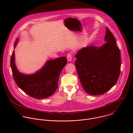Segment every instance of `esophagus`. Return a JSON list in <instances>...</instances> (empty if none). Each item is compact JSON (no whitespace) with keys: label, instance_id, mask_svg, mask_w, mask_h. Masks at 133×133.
<instances>
[{"label":"esophagus","instance_id":"esophagus-1","mask_svg":"<svg viewBox=\"0 0 133 133\" xmlns=\"http://www.w3.org/2000/svg\"><path fill=\"white\" fill-rule=\"evenodd\" d=\"M67 59L68 61L70 62L71 61V54H70V53L68 54V55L67 56Z\"/></svg>","mask_w":133,"mask_h":133}]
</instances>
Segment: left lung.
I'll return each mask as SVG.
<instances>
[{
	"label": "left lung",
	"instance_id": "left-lung-1",
	"mask_svg": "<svg viewBox=\"0 0 133 133\" xmlns=\"http://www.w3.org/2000/svg\"><path fill=\"white\" fill-rule=\"evenodd\" d=\"M105 44L102 46H89L78 50L75 57L81 84L91 95H99L109 90L119 76L121 60L114 36L106 27Z\"/></svg>",
	"mask_w": 133,
	"mask_h": 133
}]
</instances>
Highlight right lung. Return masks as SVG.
<instances>
[{
  "instance_id": "1",
  "label": "right lung",
  "mask_w": 133,
  "mask_h": 133,
  "mask_svg": "<svg viewBox=\"0 0 133 133\" xmlns=\"http://www.w3.org/2000/svg\"><path fill=\"white\" fill-rule=\"evenodd\" d=\"M18 41L17 38L14 48ZM66 64V57L47 61L38 71L27 75L18 70L15 64L14 50L10 59L12 76L17 85L29 96L36 99L47 98L55 92L58 88L59 75Z\"/></svg>"
}]
</instances>
